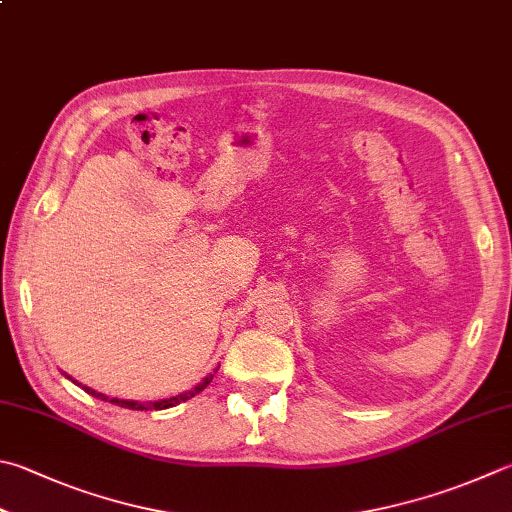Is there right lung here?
I'll use <instances>...</instances> for the list:
<instances>
[{"instance_id":"1","label":"right lung","mask_w":512,"mask_h":512,"mask_svg":"<svg viewBox=\"0 0 512 512\" xmlns=\"http://www.w3.org/2000/svg\"><path fill=\"white\" fill-rule=\"evenodd\" d=\"M211 379H214V374H209L205 381L202 383H198L194 390H189V392H185V394H178V397H171V399H165V401H156V403H138V401H122V399H109V397H104V394H100V392H95V390H91V388H84L86 392L89 394H93L95 399H102V401H106L109 399V403H115V406H120V408H129V410H165V408H173V406H178V403H182V401H187V399H191L194 397V394H198V392H202L207 388V385L211 383Z\"/></svg>"}]
</instances>
